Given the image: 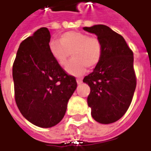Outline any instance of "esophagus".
<instances>
[{
	"label": "esophagus",
	"instance_id": "34e87169",
	"mask_svg": "<svg viewBox=\"0 0 151 151\" xmlns=\"http://www.w3.org/2000/svg\"><path fill=\"white\" fill-rule=\"evenodd\" d=\"M82 83H83L82 78H77V83H78V84H81Z\"/></svg>",
	"mask_w": 151,
	"mask_h": 151
}]
</instances>
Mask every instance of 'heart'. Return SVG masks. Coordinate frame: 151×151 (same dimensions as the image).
<instances>
[{
	"instance_id": "1",
	"label": "heart",
	"mask_w": 151,
	"mask_h": 151,
	"mask_svg": "<svg viewBox=\"0 0 151 151\" xmlns=\"http://www.w3.org/2000/svg\"><path fill=\"white\" fill-rule=\"evenodd\" d=\"M49 50L56 63L64 66L72 54L73 60L68 63L65 70L73 76L82 75L86 67L95 68L100 63L103 46L96 36H89L83 32H66L60 41L52 39L49 42Z\"/></svg>"
}]
</instances>
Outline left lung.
Segmentation results:
<instances>
[{
	"instance_id": "1",
	"label": "left lung",
	"mask_w": 151,
	"mask_h": 151,
	"mask_svg": "<svg viewBox=\"0 0 151 151\" xmlns=\"http://www.w3.org/2000/svg\"><path fill=\"white\" fill-rule=\"evenodd\" d=\"M83 29L95 33L103 46L100 63L83 79L91 88L87 104L96 122L114 123L127 112L134 95L133 52L123 37L108 26L98 24Z\"/></svg>"
}]
</instances>
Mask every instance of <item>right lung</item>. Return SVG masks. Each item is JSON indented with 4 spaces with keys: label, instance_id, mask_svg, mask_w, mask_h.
Returning a JSON list of instances; mask_svg holds the SVG:
<instances>
[{
    "label": "right lung",
    "instance_id": "obj_1",
    "mask_svg": "<svg viewBox=\"0 0 151 151\" xmlns=\"http://www.w3.org/2000/svg\"><path fill=\"white\" fill-rule=\"evenodd\" d=\"M50 40L48 28H39L21 42L13 65L17 106L26 119L40 127L60 122L77 88L75 78L51 56Z\"/></svg>",
    "mask_w": 151,
    "mask_h": 151
}]
</instances>
